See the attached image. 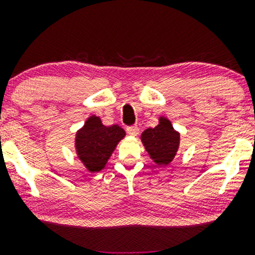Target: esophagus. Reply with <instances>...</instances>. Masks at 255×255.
<instances>
[{"mask_svg": "<svg viewBox=\"0 0 255 255\" xmlns=\"http://www.w3.org/2000/svg\"><path fill=\"white\" fill-rule=\"evenodd\" d=\"M127 133L131 136H136L139 134V128L137 126H130V127H127Z\"/></svg>", "mask_w": 255, "mask_h": 255, "instance_id": "34e87169", "label": "esophagus"}]
</instances>
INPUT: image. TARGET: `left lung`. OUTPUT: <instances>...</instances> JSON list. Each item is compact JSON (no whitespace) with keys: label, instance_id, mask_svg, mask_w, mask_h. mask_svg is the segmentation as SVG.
Instances as JSON below:
<instances>
[{"label":"left lung","instance_id":"1","mask_svg":"<svg viewBox=\"0 0 255 255\" xmlns=\"http://www.w3.org/2000/svg\"><path fill=\"white\" fill-rule=\"evenodd\" d=\"M140 139L148 156L159 166L170 164L180 147V133L164 116L158 119L156 127L142 131Z\"/></svg>","mask_w":255,"mask_h":255}]
</instances>
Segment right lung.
Segmentation results:
<instances>
[{"mask_svg":"<svg viewBox=\"0 0 255 255\" xmlns=\"http://www.w3.org/2000/svg\"><path fill=\"white\" fill-rule=\"evenodd\" d=\"M125 136L126 131L119 125L104 126L101 118L92 115L77 130L75 153L90 172H99Z\"/></svg>","mask_w":255,"mask_h":255,"instance_id":"right-lung-1","label":"right lung"}]
</instances>
